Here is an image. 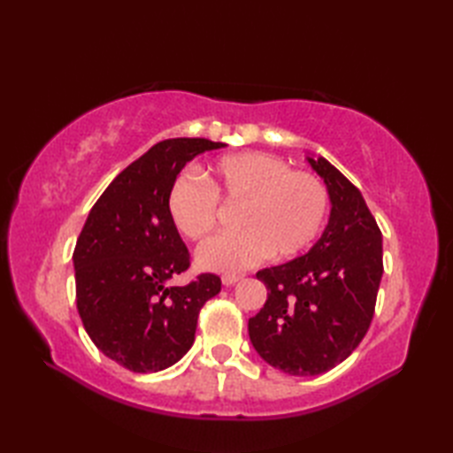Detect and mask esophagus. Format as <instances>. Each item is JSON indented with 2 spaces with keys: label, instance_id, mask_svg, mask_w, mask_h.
Segmentation results:
<instances>
[{
  "label": "esophagus",
  "instance_id": "1",
  "mask_svg": "<svg viewBox=\"0 0 453 453\" xmlns=\"http://www.w3.org/2000/svg\"><path fill=\"white\" fill-rule=\"evenodd\" d=\"M239 280H242V276H237V274H224V276H221V282H224V286H234Z\"/></svg>",
  "mask_w": 453,
  "mask_h": 453
}]
</instances>
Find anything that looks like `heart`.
<instances>
[{"label": "heart", "instance_id": "obj_1", "mask_svg": "<svg viewBox=\"0 0 453 453\" xmlns=\"http://www.w3.org/2000/svg\"><path fill=\"white\" fill-rule=\"evenodd\" d=\"M204 181L182 173L169 188L167 211L180 235L206 242L219 221L218 202L239 208V232L200 247L196 263L211 273H242L263 258L297 257L321 235L331 196L325 182L307 171H292L280 157L261 151L226 156L210 165Z\"/></svg>", "mask_w": 453, "mask_h": 453}]
</instances>
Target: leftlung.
<instances>
[{
	"mask_svg": "<svg viewBox=\"0 0 453 453\" xmlns=\"http://www.w3.org/2000/svg\"><path fill=\"white\" fill-rule=\"evenodd\" d=\"M331 196V218L303 257L263 268L268 297L249 319L265 362L319 375L349 358L370 329L383 274L381 232L360 190L325 157H307Z\"/></svg>",
	"mask_w": 453,
	"mask_h": 453,
	"instance_id": "1",
	"label": "left lung"
}]
</instances>
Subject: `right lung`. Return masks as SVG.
<instances>
[{
	"instance_id": "right-lung-1",
	"label": "right lung",
	"mask_w": 453,
	"mask_h": 453,
	"mask_svg": "<svg viewBox=\"0 0 453 453\" xmlns=\"http://www.w3.org/2000/svg\"><path fill=\"white\" fill-rule=\"evenodd\" d=\"M226 143L171 138L119 173L91 208L73 251L75 302L95 346L138 373L179 362L195 342L198 313L221 290L216 274L167 286L190 266L167 195L198 153Z\"/></svg>"
}]
</instances>
